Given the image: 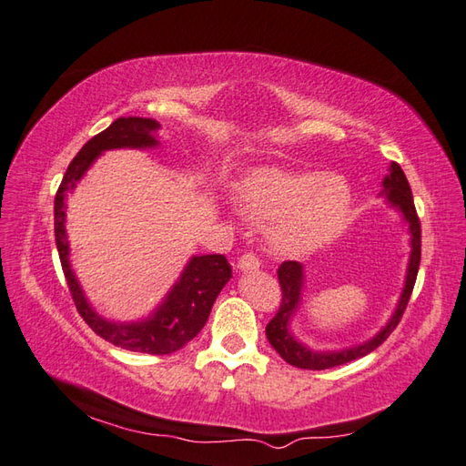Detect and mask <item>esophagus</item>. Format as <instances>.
<instances>
[{
  "label": "esophagus",
  "instance_id": "1",
  "mask_svg": "<svg viewBox=\"0 0 466 466\" xmlns=\"http://www.w3.org/2000/svg\"><path fill=\"white\" fill-rule=\"evenodd\" d=\"M238 270H240V272H256V270H260V260H258V256L252 254V252L240 256V260H238Z\"/></svg>",
  "mask_w": 466,
  "mask_h": 466
}]
</instances>
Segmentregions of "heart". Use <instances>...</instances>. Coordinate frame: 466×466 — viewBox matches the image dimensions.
Instances as JSON below:
<instances>
[{
    "label": "heart",
    "instance_id": "1",
    "mask_svg": "<svg viewBox=\"0 0 466 466\" xmlns=\"http://www.w3.org/2000/svg\"><path fill=\"white\" fill-rule=\"evenodd\" d=\"M244 212L270 224L279 250L299 252L326 242L352 210V187L339 174L258 166L236 184Z\"/></svg>",
    "mask_w": 466,
    "mask_h": 466
}]
</instances>
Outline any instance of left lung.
Returning <instances> with one entry per match:
<instances>
[{
    "label": "left lung",
    "instance_id": "obj_1",
    "mask_svg": "<svg viewBox=\"0 0 466 466\" xmlns=\"http://www.w3.org/2000/svg\"><path fill=\"white\" fill-rule=\"evenodd\" d=\"M382 196L386 204L394 208L400 216L404 224H407L409 242H410V254L407 262V272H404V286L397 300V306L390 314V319L384 322L382 329L370 336L369 340L344 346V349L334 350H316L312 346L304 344L299 336L292 332V319L299 314L302 306L304 296V284L306 274L304 266L300 262H282L279 268V280L282 286V304L274 319L266 326V339L272 344V349L279 352L282 359L296 366V369L306 370H324L332 369V366H340L356 359H362L369 352H372L376 346H380L389 334L397 329L400 316L407 309L409 299L414 289V280H417L419 264H420V222L414 210L412 192L407 176L400 170L399 164L389 166V174L382 177Z\"/></svg>",
    "mask_w": 466,
    "mask_h": 466
}]
</instances>
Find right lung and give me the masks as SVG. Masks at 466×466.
I'll return each mask as SVG.
<instances>
[{
	"mask_svg": "<svg viewBox=\"0 0 466 466\" xmlns=\"http://www.w3.org/2000/svg\"><path fill=\"white\" fill-rule=\"evenodd\" d=\"M160 122L152 117H117L104 132L94 136L67 166L59 190L56 194L54 220H56V246L62 260L66 280L72 292L77 312L90 329L104 340L120 346L124 350L144 354H172L190 342L204 329L210 316L218 294L232 279V266L222 254L192 256L184 270L166 292L156 309L137 320H110L97 312L87 300L80 280L69 262L67 240V196L74 194L86 172L107 150H154L157 142Z\"/></svg>",
	"mask_w": 466,
	"mask_h": 466,
	"instance_id": "obj_1",
	"label": "right lung"
}]
</instances>
